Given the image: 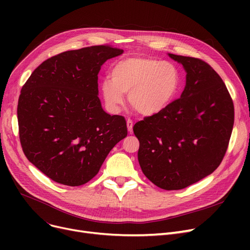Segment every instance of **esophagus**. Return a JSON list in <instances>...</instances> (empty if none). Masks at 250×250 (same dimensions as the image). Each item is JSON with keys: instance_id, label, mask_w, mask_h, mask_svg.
Wrapping results in <instances>:
<instances>
[{"instance_id": "34e87169", "label": "esophagus", "mask_w": 250, "mask_h": 250, "mask_svg": "<svg viewBox=\"0 0 250 250\" xmlns=\"http://www.w3.org/2000/svg\"><path fill=\"white\" fill-rule=\"evenodd\" d=\"M126 126H127V130L129 132V134H132V133H133L134 124H133V121L129 120V118L126 121Z\"/></svg>"}]
</instances>
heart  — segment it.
<instances>
[{
	"label": "heart",
	"instance_id": "heart-1",
	"mask_svg": "<svg viewBox=\"0 0 250 250\" xmlns=\"http://www.w3.org/2000/svg\"><path fill=\"white\" fill-rule=\"evenodd\" d=\"M101 84L105 103L111 111H120L127 94L130 106L142 115H154L172 102L180 87L176 65L149 57H130L112 64Z\"/></svg>",
	"mask_w": 250,
	"mask_h": 250
}]
</instances>
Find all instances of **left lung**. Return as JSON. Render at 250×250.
I'll return each mask as SVG.
<instances>
[{
	"label": "left lung",
	"mask_w": 250,
	"mask_h": 250,
	"mask_svg": "<svg viewBox=\"0 0 250 250\" xmlns=\"http://www.w3.org/2000/svg\"><path fill=\"white\" fill-rule=\"evenodd\" d=\"M187 73L179 99L134 125L143 173L166 190L186 188L218 168L234 125L226 85L202 60L168 54Z\"/></svg>",
	"instance_id": "8db88e82"
}]
</instances>
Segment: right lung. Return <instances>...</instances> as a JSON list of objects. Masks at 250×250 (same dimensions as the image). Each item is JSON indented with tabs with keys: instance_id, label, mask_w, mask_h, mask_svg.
I'll return each mask as SVG.
<instances>
[{
	"instance_id": "right-lung-1",
	"label": "right lung",
	"mask_w": 250,
	"mask_h": 250,
	"mask_svg": "<svg viewBox=\"0 0 250 250\" xmlns=\"http://www.w3.org/2000/svg\"><path fill=\"white\" fill-rule=\"evenodd\" d=\"M123 52L109 45L62 52L39 64L22 87L17 115L23 152L54 181L85 185L126 137L125 117L105 112L98 97L101 65Z\"/></svg>"
}]
</instances>
